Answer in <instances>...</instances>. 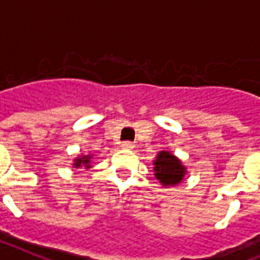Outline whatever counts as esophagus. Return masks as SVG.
<instances>
[{
  "instance_id": "obj_1",
  "label": "esophagus",
  "mask_w": 260,
  "mask_h": 260,
  "mask_svg": "<svg viewBox=\"0 0 260 260\" xmlns=\"http://www.w3.org/2000/svg\"><path fill=\"white\" fill-rule=\"evenodd\" d=\"M121 147L125 148V150H132L135 146H134V143H131V142H122Z\"/></svg>"
}]
</instances>
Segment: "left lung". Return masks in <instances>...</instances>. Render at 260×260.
Wrapping results in <instances>:
<instances>
[{
    "label": "left lung",
    "mask_w": 260,
    "mask_h": 260,
    "mask_svg": "<svg viewBox=\"0 0 260 260\" xmlns=\"http://www.w3.org/2000/svg\"><path fill=\"white\" fill-rule=\"evenodd\" d=\"M154 174L164 187H174L181 183L187 168L172 151H159L154 159Z\"/></svg>",
    "instance_id": "obj_1"
}]
</instances>
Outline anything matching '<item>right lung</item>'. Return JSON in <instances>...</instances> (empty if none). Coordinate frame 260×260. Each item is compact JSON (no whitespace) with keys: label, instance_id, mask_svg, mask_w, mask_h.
Returning a JSON list of instances; mask_svg holds the SVG:
<instances>
[{"label":"right lung","instance_id":"add662e5","mask_svg":"<svg viewBox=\"0 0 260 260\" xmlns=\"http://www.w3.org/2000/svg\"><path fill=\"white\" fill-rule=\"evenodd\" d=\"M91 159H92V155H79L73 161V166L75 168H82V166H84L86 169H90L91 168Z\"/></svg>","mask_w":260,"mask_h":260}]
</instances>
